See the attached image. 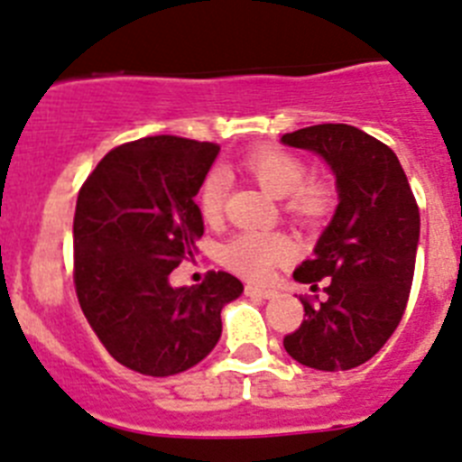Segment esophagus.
Masks as SVG:
<instances>
[{"label": "esophagus", "instance_id": "obj_1", "mask_svg": "<svg viewBox=\"0 0 462 462\" xmlns=\"http://www.w3.org/2000/svg\"><path fill=\"white\" fill-rule=\"evenodd\" d=\"M244 292H246L248 298H258V300H267V298H272V295H274L270 288H260V286H246V288H244Z\"/></svg>", "mask_w": 462, "mask_h": 462}]
</instances>
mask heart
Masks as SVG:
<instances>
[{"label":"heart","mask_w":462,"mask_h":462,"mask_svg":"<svg viewBox=\"0 0 462 462\" xmlns=\"http://www.w3.org/2000/svg\"><path fill=\"white\" fill-rule=\"evenodd\" d=\"M239 167L264 192L281 199L283 214L302 227H319L337 207V190L323 179H304L307 164L298 155L281 148L263 146L248 151ZM227 198V179L220 170L204 176L198 192L199 214L207 223L223 216ZM292 258V246L281 232H239L220 248V263L248 281H264L274 267Z\"/></svg>","instance_id":"heart-1"}]
</instances>
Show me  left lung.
Wrapping results in <instances>:
<instances>
[{
    "mask_svg": "<svg viewBox=\"0 0 462 462\" xmlns=\"http://www.w3.org/2000/svg\"><path fill=\"white\" fill-rule=\"evenodd\" d=\"M281 142L319 153L339 192L314 258L292 272L314 292L323 281L326 300L302 298V326L283 337V348L314 370H351L379 353L402 320L414 279L419 204L398 155L358 127L323 123L288 132Z\"/></svg>",
    "mask_w": 462,
    "mask_h": 462,
    "instance_id": "8db88e82",
    "label": "left lung"
}]
</instances>
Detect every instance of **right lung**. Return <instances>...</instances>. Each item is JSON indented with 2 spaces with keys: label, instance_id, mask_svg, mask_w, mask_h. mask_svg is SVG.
<instances>
[{
  "label": "right lung",
  "instance_id": "1",
  "mask_svg": "<svg viewBox=\"0 0 462 462\" xmlns=\"http://www.w3.org/2000/svg\"><path fill=\"white\" fill-rule=\"evenodd\" d=\"M218 151L183 136H143L104 155L79 190L76 298L127 370H190L218 344L220 309L242 295V281L227 272H208L199 286H170L204 232L195 195Z\"/></svg>",
  "mask_w": 462,
  "mask_h": 462
}]
</instances>
